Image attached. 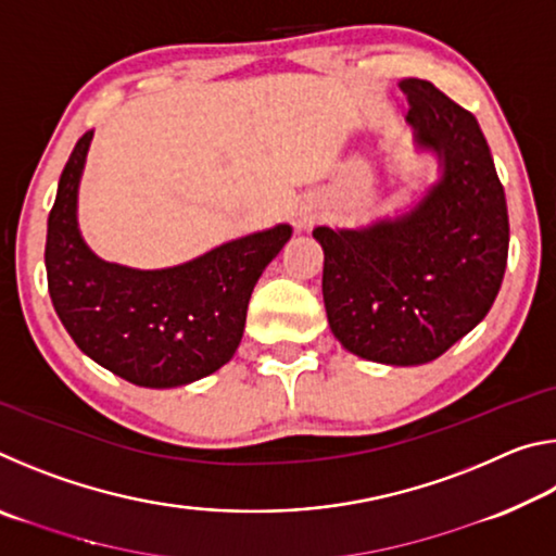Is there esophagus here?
I'll return each mask as SVG.
<instances>
[{
    "mask_svg": "<svg viewBox=\"0 0 556 556\" xmlns=\"http://www.w3.org/2000/svg\"><path fill=\"white\" fill-rule=\"evenodd\" d=\"M314 215L312 213H299V225H312Z\"/></svg>",
    "mask_w": 556,
    "mask_h": 556,
    "instance_id": "1",
    "label": "esophagus"
}]
</instances>
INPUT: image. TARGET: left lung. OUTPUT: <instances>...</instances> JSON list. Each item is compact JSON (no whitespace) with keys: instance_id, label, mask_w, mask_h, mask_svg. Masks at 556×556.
Returning a JSON list of instances; mask_svg holds the SVG:
<instances>
[{"instance_id":"obj_1","label":"left lung","mask_w":556,"mask_h":556,"mask_svg":"<svg viewBox=\"0 0 556 556\" xmlns=\"http://www.w3.org/2000/svg\"><path fill=\"white\" fill-rule=\"evenodd\" d=\"M407 122L434 152L439 181L409 213L357 230L316 228L324 304L345 351L421 365L483 321L501 291L510 223L491 149L468 110L429 80L407 78Z\"/></svg>"}]
</instances>
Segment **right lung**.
I'll list each match as a JSON object with an SVG mask.
<instances>
[{"label":"right lung","instance_id":"add662e5","mask_svg":"<svg viewBox=\"0 0 556 556\" xmlns=\"http://www.w3.org/2000/svg\"><path fill=\"white\" fill-rule=\"evenodd\" d=\"M92 131L65 164L46 235L55 314L75 345L139 388H178L223 368L238 351L257 279L291 238L287 223L223 242L166 269L100 260L78 230V186Z\"/></svg>","mask_w":556,"mask_h":556}]
</instances>
